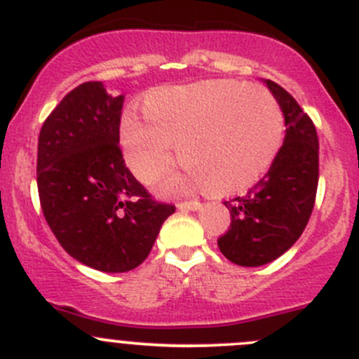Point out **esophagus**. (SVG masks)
Segmentation results:
<instances>
[{
	"label": "esophagus",
	"mask_w": 359,
	"mask_h": 359,
	"mask_svg": "<svg viewBox=\"0 0 359 359\" xmlns=\"http://www.w3.org/2000/svg\"><path fill=\"white\" fill-rule=\"evenodd\" d=\"M180 210H191V212H196V210L201 208V203L196 200H189V201H180L179 205Z\"/></svg>",
	"instance_id": "obj_1"
}]
</instances>
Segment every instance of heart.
Instances as JSON below:
<instances>
[{
  "label": "heart",
  "mask_w": 359,
  "mask_h": 359,
  "mask_svg": "<svg viewBox=\"0 0 359 359\" xmlns=\"http://www.w3.org/2000/svg\"><path fill=\"white\" fill-rule=\"evenodd\" d=\"M142 111L147 123L126 114L119 128L130 170L153 182L172 161V146L186 166L158 184L161 193H241L266 175L283 146L285 118L276 99L234 79L158 88L144 99Z\"/></svg>",
  "instance_id": "heart-1"
}]
</instances>
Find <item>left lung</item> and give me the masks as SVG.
Wrapping results in <instances>:
<instances>
[{"instance_id":"8db88e82","label":"left lung","mask_w":359,"mask_h":359,"mask_svg":"<svg viewBox=\"0 0 359 359\" xmlns=\"http://www.w3.org/2000/svg\"><path fill=\"white\" fill-rule=\"evenodd\" d=\"M266 85L283 111V146L269 172L247 196L224 201L231 212V226L217 241L226 259L245 267L278 259L299 240L313 213L320 177L314 123L287 90L271 79Z\"/></svg>"}]
</instances>
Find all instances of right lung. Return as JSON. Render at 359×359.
<instances>
[{"label": "right lung", "instance_id": "add662e5", "mask_svg": "<svg viewBox=\"0 0 359 359\" xmlns=\"http://www.w3.org/2000/svg\"><path fill=\"white\" fill-rule=\"evenodd\" d=\"M125 95L100 81L67 93L38 139L39 201L50 229L72 259L104 273L144 262L175 206L153 200L119 149Z\"/></svg>", "mask_w": 359, "mask_h": 359}]
</instances>
